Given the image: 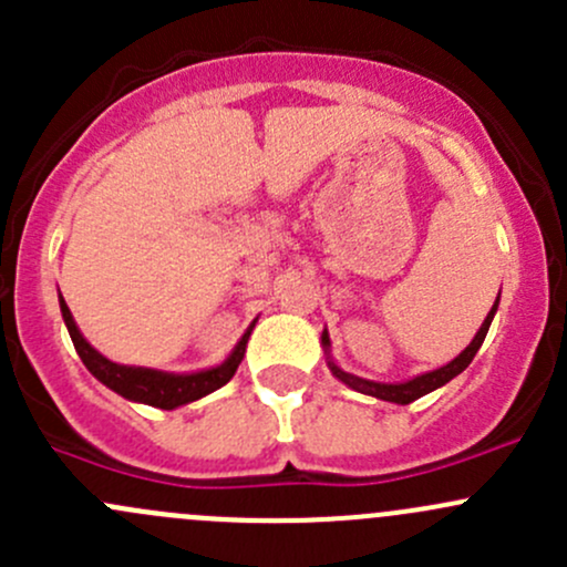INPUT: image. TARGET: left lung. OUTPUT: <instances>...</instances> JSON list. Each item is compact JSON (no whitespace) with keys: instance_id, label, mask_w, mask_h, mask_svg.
<instances>
[{"instance_id":"left-lung-1","label":"left lung","mask_w":567,"mask_h":567,"mask_svg":"<svg viewBox=\"0 0 567 567\" xmlns=\"http://www.w3.org/2000/svg\"><path fill=\"white\" fill-rule=\"evenodd\" d=\"M496 307H499V296H496V305L491 307V312H488V316H485L483 326H480V331H477V334H474V340L468 342L466 348H463V351L453 359V362L444 364V368H439V370H431V373L416 375V379H411V381H403V384H381V381L359 379V375H351V373H346V370L337 368V364L331 362V359H329V368H331V373H334L337 379L342 381V384L351 386V390H357V392H362V394H373V398L390 400V403H400V405L414 403L416 398H422V394L439 390V386H444V384H447V381H453L455 375L463 373V370H466L468 364H472L474 353L480 351V346H483L485 334H488V326H491V320H494ZM320 342H323L326 353H329V346H331V342H329V331H323V334H320Z\"/></svg>"}]
</instances>
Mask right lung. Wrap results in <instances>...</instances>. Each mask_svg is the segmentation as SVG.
Wrapping results in <instances>:
<instances>
[{"instance_id": "add662e5", "label": "right lung", "mask_w": 567, "mask_h": 567, "mask_svg": "<svg viewBox=\"0 0 567 567\" xmlns=\"http://www.w3.org/2000/svg\"><path fill=\"white\" fill-rule=\"evenodd\" d=\"M60 310H62V320H65L68 326V334H71L73 340V348H76V353L82 357L84 368H87L101 384H106L112 392L123 394L125 400L156 405V409H164V411H173L177 405H186L192 403V400H199L205 398V394L216 392L219 386H225L227 381L236 375L238 364H241L244 353H247L251 326H255V323L249 326L247 334L238 340V346L233 348L230 357H227L221 364H216V368L199 370V373H162V370L128 368V364L109 362L104 353H99L87 340H84L62 296H60Z\"/></svg>"}]
</instances>
